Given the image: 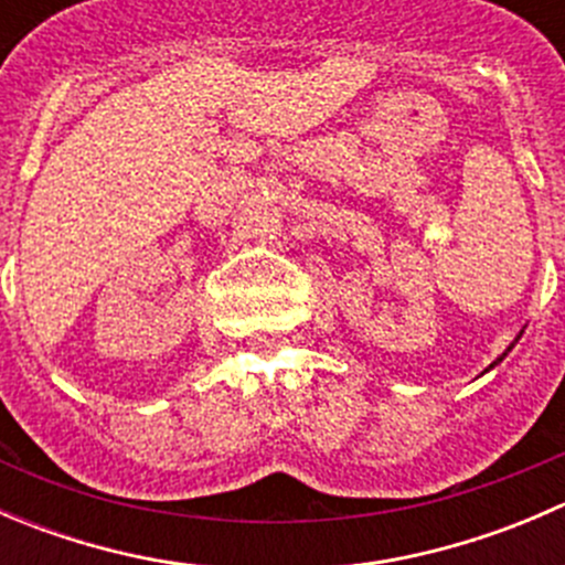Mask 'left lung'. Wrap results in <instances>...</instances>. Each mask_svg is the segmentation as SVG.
Wrapping results in <instances>:
<instances>
[{
  "mask_svg": "<svg viewBox=\"0 0 565 565\" xmlns=\"http://www.w3.org/2000/svg\"><path fill=\"white\" fill-rule=\"evenodd\" d=\"M520 335H522V330H520ZM520 335H516V339H514V341H511V344H509V350H505V352H503V355H500V358H498V361H494V363H492V366H489V369H494V366H498V363H500V361H503V358H505V355H509V352H511V350H514V344H516V341H520ZM489 369H487V372H489Z\"/></svg>",
  "mask_w": 565,
  "mask_h": 565,
  "instance_id": "8db88e82",
  "label": "left lung"
}]
</instances>
